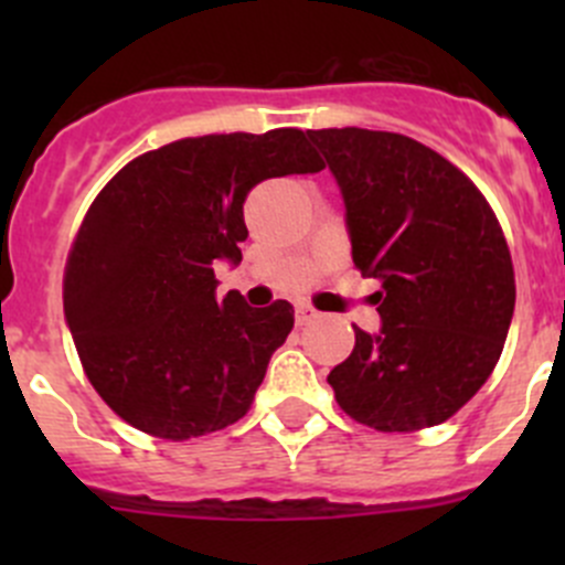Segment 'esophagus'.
<instances>
[{
    "mask_svg": "<svg viewBox=\"0 0 565 565\" xmlns=\"http://www.w3.org/2000/svg\"><path fill=\"white\" fill-rule=\"evenodd\" d=\"M315 317H317V311L311 309V306H303V303L295 306V322L298 324H309Z\"/></svg>",
    "mask_w": 565,
    "mask_h": 565,
    "instance_id": "obj_1",
    "label": "esophagus"
}]
</instances>
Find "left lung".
Masks as SVG:
<instances>
[{
	"instance_id": "left-lung-1",
	"label": "left lung",
	"mask_w": 565,
	"mask_h": 565,
	"mask_svg": "<svg viewBox=\"0 0 565 565\" xmlns=\"http://www.w3.org/2000/svg\"><path fill=\"white\" fill-rule=\"evenodd\" d=\"M341 188L352 262L383 289L377 335L355 328L328 374L339 407L377 431L459 413L494 372L516 284L498 215L465 172L388 130H309Z\"/></svg>"
}]
</instances>
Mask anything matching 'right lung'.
Wrapping results in <instances>:
<instances>
[{
  "label": "right lung",
  "instance_id": "obj_1",
  "mask_svg": "<svg viewBox=\"0 0 565 565\" xmlns=\"http://www.w3.org/2000/svg\"><path fill=\"white\" fill-rule=\"evenodd\" d=\"M319 169L298 128L210 134L134 158L95 196L62 303L84 374L125 424L180 443L248 413L295 309H250L241 292L218 300L213 262L243 259L256 182Z\"/></svg>",
  "mask_w": 565,
  "mask_h": 565
}]
</instances>
